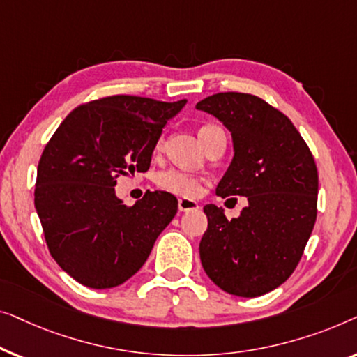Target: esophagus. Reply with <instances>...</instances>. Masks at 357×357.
Wrapping results in <instances>:
<instances>
[{
    "label": "esophagus",
    "instance_id": "esophagus-1",
    "mask_svg": "<svg viewBox=\"0 0 357 357\" xmlns=\"http://www.w3.org/2000/svg\"><path fill=\"white\" fill-rule=\"evenodd\" d=\"M178 208H179V212H190V210H197L199 208V204L195 202V200H192V199L181 197L178 200Z\"/></svg>",
    "mask_w": 357,
    "mask_h": 357
}]
</instances>
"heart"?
<instances>
[{
  "mask_svg": "<svg viewBox=\"0 0 357 357\" xmlns=\"http://www.w3.org/2000/svg\"><path fill=\"white\" fill-rule=\"evenodd\" d=\"M215 129L220 128L215 126V124H204L199 129L200 140H204ZM160 145H162V142L157 144V149H160ZM157 184L162 190L181 195V197H195L202 189V179L189 172H183V169H168V172L160 173Z\"/></svg>",
  "mask_w": 357,
  "mask_h": 357,
  "instance_id": "obj_1",
  "label": "heart"
}]
</instances>
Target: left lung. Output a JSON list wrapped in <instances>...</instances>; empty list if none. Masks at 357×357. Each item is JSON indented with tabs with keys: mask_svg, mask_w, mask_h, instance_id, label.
<instances>
[{
	"mask_svg": "<svg viewBox=\"0 0 357 357\" xmlns=\"http://www.w3.org/2000/svg\"><path fill=\"white\" fill-rule=\"evenodd\" d=\"M231 130L234 157L218 183L220 197L244 195L238 218L208 204L200 262L218 288L257 298L291 277L317 218L319 173L289 118L250 93L222 92L197 103Z\"/></svg>",
	"mask_w": 357,
	"mask_h": 357,
	"instance_id": "1",
	"label": "left lung"
}]
</instances>
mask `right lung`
I'll list each match as a JSON object with an SVG mask.
<instances>
[{
    "label": "right lung",
    "mask_w": 357,
    "mask_h": 357,
    "mask_svg": "<svg viewBox=\"0 0 357 357\" xmlns=\"http://www.w3.org/2000/svg\"><path fill=\"white\" fill-rule=\"evenodd\" d=\"M185 100L113 95L79 105L45 145L35 208L48 250L80 284L107 289L137 273L178 212L169 192H145L134 205L116 197L123 174L145 173L169 118Z\"/></svg>",
    "instance_id": "1"
}]
</instances>
